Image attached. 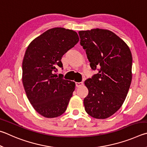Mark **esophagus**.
Instances as JSON below:
<instances>
[{
    "instance_id": "1",
    "label": "esophagus",
    "mask_w": 147,
    "mask_h": 147,
    "mask_svg": "<svg viewBox=\"0 0 147 147\" xmlns=\"http://www.w3.org/2000/svg\"><path fill=\"white\" fill-rule=\"evenodd\" d=\"M77 87H80L83 85V82H79V83H76Z\"/></svg>"
}]
</instances>
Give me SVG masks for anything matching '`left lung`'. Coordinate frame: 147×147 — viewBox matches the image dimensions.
<instances>
[{"mask_svg":"<svg viewBox=\"0 0 147 147\" xmlns=\"http://www.w3.org/2000/svg\"><path fill=\"white\" fill-rule=\"evenodd\" d=\"M79 35L92 69L98 70L84 82L88 89L84 109L92 117L106 119L120 109L127 96L132 81V53L111 31L97 28L79 31Z\"/></svg>","mask_w":147,"mask_h":147,"instance_id":"8db88e82","label":"left lung"}]
</instances>
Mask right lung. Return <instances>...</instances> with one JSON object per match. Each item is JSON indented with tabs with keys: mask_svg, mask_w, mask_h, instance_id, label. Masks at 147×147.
Returning a JSON list of instances; mask_svg holds the SVG:
<instances>
[{
	"mask_svg": "<svg viewBox=\"0 0 147 147\" xmlns=\"http://www.w3.org/2000/svg\"><path fill=\"white\" fill-rule=\"evenodd\" d=\"M73 30L51 28L32 41L22 62V83L28 100L38 114L47 118L66 111L75 90L74 82L54 73L63 68L62 57L79 42Z\"/></svg>",
	"mask_w": 147,
	"mask_h": 147,
	"instance_id": "right-lung-1",
	"label": "right lung"
}]
</instances>
